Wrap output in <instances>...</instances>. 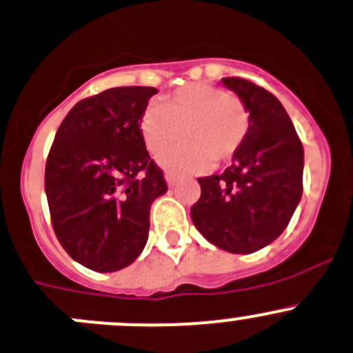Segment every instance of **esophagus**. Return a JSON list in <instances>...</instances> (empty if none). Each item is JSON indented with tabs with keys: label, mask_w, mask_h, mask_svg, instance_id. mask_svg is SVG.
<instances>
[{
	"label": "esophagus",
	"mask_w": 353,
	"mask_h": 353,
	"mask_svg": "<svg viewBox=\"0 0 353 353\" xmlns=\"http://www.w3.org/2000/svg\"><path fill=\"white\" fill-rule=\"evenodd\" d=\"M165 181H167V184H169V186H174V184L177 183V176H176V174H172V172H165Z\"/></svg>",
	"instance_id": "obj_1"
}]
</instances>
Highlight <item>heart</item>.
Wrapping results in <instances>:
<instances>
[{
  "label": "heart",
  "instance_id": "1",
  "mask_svg": "<svg viewBox=\"0 0 353 353\" xmlns=\"http://www.w3.org/2000/svg\"><path fill=\"white\" fill-rule=\"evenodd\" d=\"M188 143L159 157L172 170H203L214 160L229 162L245 143L250 129V112L234 94L217 85L194 82L150 103L141 117V132L152 153H162L182 139Z\"/></svg>",
  "mask_w": 353,
  "mask_h": 353
}]
</instances>
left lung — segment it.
<instances>
[{"label":"left lung","mask_w":353,"mask_h":353,"mask_svg":"<svg viewBox=\"0 0 353 353\" xmlns=\"http://www.w3.org/2000/svg\"><path fill=\"white\" fill-rule=\"evenodd\" d=\"M222 84L250 112L245 143L222 174L200 177L193 224L212 245L253 253L286 229L303 190V146L281 101L239 77Z\"/></svg>","instance_id":"left-lung-1"}]
</instances>
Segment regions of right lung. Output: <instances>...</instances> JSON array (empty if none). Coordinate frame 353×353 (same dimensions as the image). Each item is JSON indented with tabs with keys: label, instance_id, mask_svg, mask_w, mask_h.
<instances>
[{
	"label": "right lung",
	"instance_id": "1",
	"mask_svg": "<svg viewBox=\"0 0 353 353\" xmlns=\"http://www.w3.org/2000/svg\"><path fill=\"white\" fill-rule=\"evenodd\" d=\"M155 88H112L81 100L58 128L44 190L54 234L84 268L114 272L148 241L150 208L167 191L141 117Z\"/></svg>",
	"mask_w": 353,
	"mask_h": 353
}]
</instances>
